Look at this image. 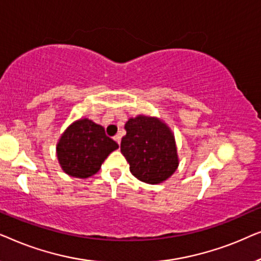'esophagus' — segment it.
Segmentation results:
<instances>
[{
    "label": "esophagus",
    "mask_w": 261,
    "mask_h": 261,
    "mask_svg": "<svg viewBox=\"0 0 261 261\" xmlns=\"http://www.w3.org/2000/svg\"><path fill=\"white\" fill-rule=\"evenodd\" d=\"M114 140H115L116 142H117V144H121V135H119V134H116L115 135V137H114Z\"/></svg>",
    "instance_id": "obj_1"
}]
</instances>
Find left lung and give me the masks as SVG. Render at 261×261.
I'll list each match as a JSON object with an SVG mask.
<instances>
[{
  "label": "left lung",
  "instance_id": "1",
  "mask_svg": "<svg viewBox=\"0 0 261 261\" xmlns=\"http://www.w3.org/2000/svg\"><path fill=\"white\" fill-rule=\"evenodd\" d=\"M127 134L121 140V153L139 180L158 184L178 166L174 138L166 124L154 117L138 116L124 126Z\"/></svg>",
  "mask_w": 261,
  "mask_h": 261
}]
</instances>
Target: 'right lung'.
<instances>
[{
	"label": "right lung",
	"mask_w": 261,
	"mask_h": 261,
	"mask_svg": "<svg viewBox=\"0 0 261 261\" xmlns=\"http://www.w3.org/2000/svg\"><path fill=\"white\" fill-rule=\"evenodd\" d=\"M119 145L107 137L105 128L83 119L64 132L57 145V155L64 172L88 178L97 172L105 159Z\"/></svg>",
	"instance_id": "1"
}]
</instances>
